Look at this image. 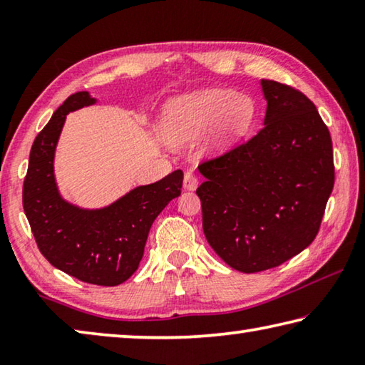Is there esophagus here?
Returning a JSON list of instances; mask_svg holds the SVG:
<instances>
[{
  "mask_svg": "<svg viewBox=\"0 0 365 365\" xmlns=\"http://www.w3.org/2000/svg\"><path fill=\"white\" fill-rule=\"evenodd\" d=\"M197 183H200V180H197V175L195 174V172L188 170L187 174H185L183 177V187L187 190H196Z\"/></svg>",
  "mask_w": 365,
  "mask_h": 365,
  "instance_id": "1",
  "label": "esophagus"
}]
</instances>
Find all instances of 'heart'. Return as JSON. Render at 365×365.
I'll return each mask as SVG.
<instances>
[{
  "instance_id": "b5f03b06",
  "label": "heart",
  "mask_w": 365,
  "mask_h": 365,
  "mask_svg": "<svg viewBox=\"0 0 365 365\" xmlns=\"http://www.w3.org/2000/svg\"><path fill=\"white\" fill-rule=\"evenodd\" d=\"M255 114V101L248 95L232 88L202 90L165 108L163 135L172 145H183L214 125V143L222 146L248 130Z\"/></svg>"
}]
</instances>
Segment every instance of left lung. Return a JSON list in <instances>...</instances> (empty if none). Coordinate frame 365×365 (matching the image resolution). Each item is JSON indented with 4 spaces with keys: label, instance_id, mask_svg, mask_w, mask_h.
Masks as SVG:
<instances>
[{
    "label": "left lung",
    "instance_id": "8db88e82",
    "mask_svg": "<svg viewBox=\"0 0 365 365\" xmlns=\"http://www.w3.org/2000/svg\"><path fill=\"white\" fill-rule=\"evenodd\" d=\"M265 125L202 160L196 190L207 243L235 270L255 274L299 255L317 237L335 183L329 128L302 91L261 80Z\"/></svg>",
    "mask_w": 365,
    "mask_h": 365
}]
</instances>
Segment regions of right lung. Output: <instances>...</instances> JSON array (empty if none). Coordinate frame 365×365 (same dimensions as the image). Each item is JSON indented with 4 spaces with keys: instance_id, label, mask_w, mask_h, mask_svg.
I'll return each instance as SVG.
<instances>
[{
    "instance_id": "right-lung-1",
    "label": "right lung",
    "mask_w": 365,
    "mask_h": 365,
    "mask_svg": "<svg viewBox=\"0 0 365 365\" xmlns=\"http://www.w3.org/2000/svg\"><path fill=\"white\" fill-rule=\"evenodd\" d=\"M86 91L71 95L54 110L30 150L22 205L36 246L54 267L85 283L115 287L130 279L143 257L154 219L180 196L183 172L132 190L100 211H83L61 200L53 158L71 110L93 103Z\"/></svg>"
}]
</instances>
